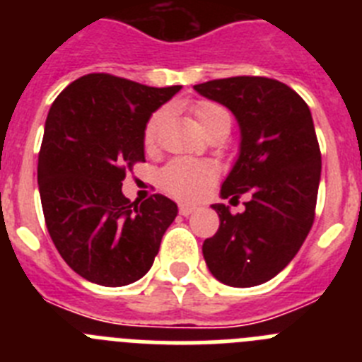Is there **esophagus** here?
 <instances>
[{
	"mask_svg": "<svg viewBox=\"0 0 362 362\" xmlns=\"http://www.w3.org/2000/svg\"><path fill=\"white\" fill-rule=\"evenodd\" d=\"M194 212H196V206H192V204H179V214L181 216H190Z\"/></svg>",
	"mask_w": 362,
	"mask_h": 362,
	"instance_id": "obj_1",
	"label": "esophagus"
}]
</instances>
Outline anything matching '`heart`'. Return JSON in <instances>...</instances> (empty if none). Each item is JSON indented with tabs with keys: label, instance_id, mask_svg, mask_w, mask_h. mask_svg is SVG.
<instances>
[{
	"label": "heart",
	"instance_id": "heart-1",
	"mask_svg": "<svg viewBox=\"0 0 362 362\" xmlns=\"http://www.w3.org/2000/svg\"><path fill=\"white\" fill-rule=\"evenodd\" d=\"M194 114L206 136H212L219 130H230V124H232L228 110L214 101H199L194 107ZM163 119H165L163 112H153L146 121L145 130H143V143L146 148H152L156 145ZM216 179V166L209 161H199V159H172L159 172V185L163 190L168 192L175 199L188 201V203L203 199L214 187Z\"/></svg>",
	"mask_w": 362,
	"mask_h": 362
}]
</instances>
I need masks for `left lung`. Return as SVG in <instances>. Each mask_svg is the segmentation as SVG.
Instances as JSON below:
<instances>
[{
    "label": "left lung",
    "mask_w": 362,
    "mask_h": 362,
    "mask_svg": "<svg viewBox=\"0 0 362 362\" xmlns=\"http://www.w3.org/2000/svg\"><path fill=\"white\" fill-rule=\"evenodd\" d=\"M194 90L228 108L241 130L238 161L221 197L252 196L235 216L212 204L219 230L203 243L204 261L221 283L257 286L296 257L313 225L321 150L312 114L296 90L270 78L214 79Z\"/></svg>",
    "instance_id": "left-lung-1"
}]
</instances>
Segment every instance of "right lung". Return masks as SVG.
Returning <instances> with one entry per match:
<instances>
[{"label": "right lung", "mask_w": 362, "mask_h": 362, "mask_svg": "<svg viewBox=\"0 0 362 362\" xmlns=\"http://www.w3.org/2000/svg\"><path fill=\"white\" fill-rule=\"evenodd\" d=\"M179 90L86 74L50 107L37 159L45 223L65 263L90 283L141 279L177 216L168 197L130 203L121 187L134 163L145 161L146 121Z\"/></svg>", "instance_id": "right-lung-1"}]
</instances>
